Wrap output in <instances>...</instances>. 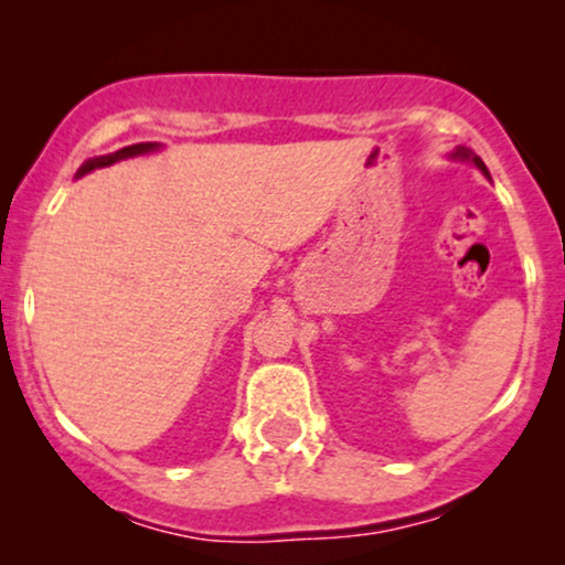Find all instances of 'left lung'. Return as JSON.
<instances>
[{
	"label": "left lung",
	"mask_w": 565,
	"mask_h": 565,
	"mask_svg": "<svg viewBox=\"0 0 565 565\" xmlns=\"http://www.w3.org/2000/svg\"><path fill=\"white\" fill-rule=\"evenodd\" d=\"M449 157H451V159H457V161H470V164H476L478 170H481V172L486 174V178L491 180V174H489V170H486L483 159H481V157H476V153H472L470 148H465V146H457V148H454V151L449 153Z\"/></svg>",
	"instance_id": "left-lung-1"
}]
</instances>
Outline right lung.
I'll use <instances>...</instances> for the list:
<instances>
[{"label":"right lung","mask_w":565,"mask_h":565,"mask_svg":"<svg viewBox=\"0 0 565 565\" xmlns=\"http://www.w3.org/2000/svg\"><path fill=\"white\" fill-rule=\"evenodd\" d=\"M159 148H161V142H135V146L119 148V151L106 153V157L87 159V161H84V164L79 167V172H76V178H82V174H87V172H93V170H100V167H111V164H116V161H121V159L146 157V153L159 151Z\"/></svg>","instance_id":"obj_1"}]
</instances>
